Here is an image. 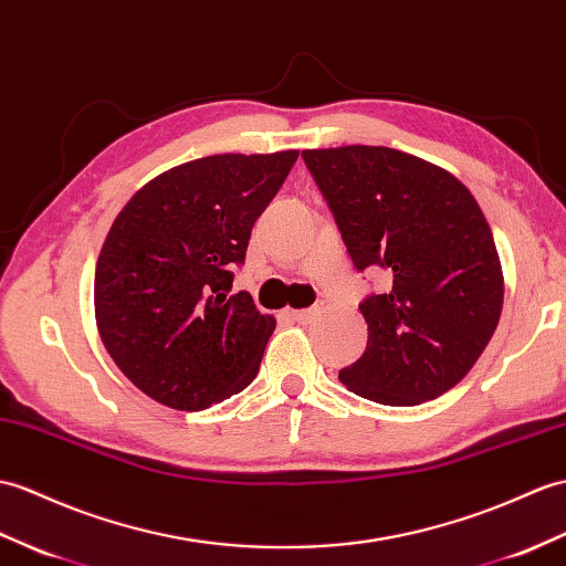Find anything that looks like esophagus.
Segmentation results:
<instances>
[{
	"label": "esophagus",
	"mask_w": 566,
	"mask_h": 566,
	"mask_svg": "<svg viewBox=\"0 0 566 566\" xmlns=\"http://www.w3.org/2000/svg\"><path fill=\"white\" fill-rule=\"evenodd\" d=\"M286 313L292 315L296 323H311L315 315L321 313V306H311V308H304V311H286Z\"/></svg>",
	"instance_id": "34e87169"
}]
</instances>
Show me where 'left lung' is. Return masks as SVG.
<instances>
[{
	"label": "left lung",
	"instance_id": "left-lung-1",
	"mask_svg": "<svg viewBox=\"0 0 566 566\" xmlns=\"http://www.w3.org/2000/svg\"><path fill=\"white\" fill-rule=\"evenodd\" d=\"M354 268H384L366 296V352L339 380L380 405L410 407L463 380L492 339L504 274L480 205L449 170L388 147L301 151Z\"/></svg>",
	"mask_w": 566,
	"mask_h": 566
}]
</instances>
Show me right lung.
<instances>
[{
    "mask_svg": "<svg viewBox=\"0 0 566 566\" xmlns=\"http://www.w3.org/2000/svg\"><path fill=\"white\" fill-rule=\"evenodd\" d=\"M296 159L205 156L149 180L115 217L96 262V325L151 400L197 412L255 378L277 323L248 292L231 294V270Z\"/></svg>",
    "mask_w": 566,
    "mask_h": 566,
    "instance_id": "obj_1",
    "label": "right lung"
}]
</instances>
